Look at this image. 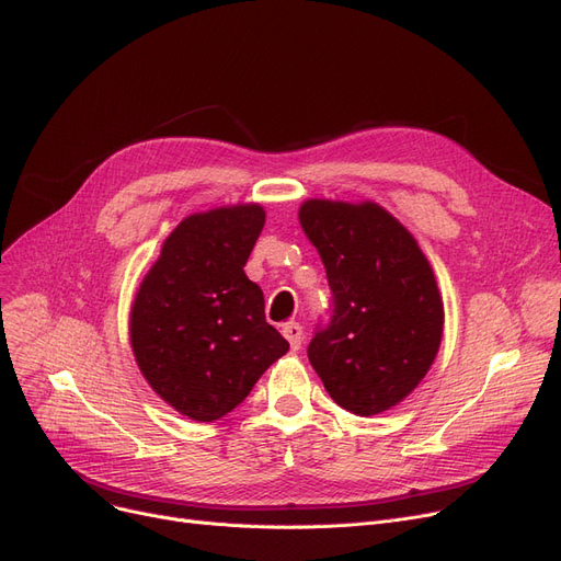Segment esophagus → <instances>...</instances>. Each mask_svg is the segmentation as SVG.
I'll return each mask as SVG.
<instances>
[{"instance_id":"34e87169","label":"esophagus","mask_w":561,"mask_h":561,"mask_svg":"<svg viewBox=\"0 0 561 561\" xmlns=\"http://www.w3.org/2000/svg\"><path fill=\"white\" fill-rule=\"evenodd\" d=\"M282 333H284V337L288 340V344H291L294 351L300 348V344H302V325H300V323H296V321L284 323V325H282Z\"/></svg>"}]
</instances>
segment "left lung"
<instances>
[{
	"label": "left lung",
	"mask_w": 561,
	"mask_h": 561,
	"mask_svg": "<svg viewBox=\"0 0 561 561\" xmlns=\"http://www.w3.org/2000/svg\"><path fill=\"white\" fill-rule=\"evenodd\" d=\"M298 217L333 291L330 319L307 346L309 363L342 409L388 411L423 381L442 344L444 302L432 267L377 203L312 198Z\"/></svg>",
	"instance_id": "left-lung-1"
}]
</instances>
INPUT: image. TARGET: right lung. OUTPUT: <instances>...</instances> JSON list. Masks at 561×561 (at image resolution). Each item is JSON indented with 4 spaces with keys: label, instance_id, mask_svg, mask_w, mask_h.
<instances>
[{
    "label": "right lung",
    "instance_id": "right-lung-1",
    "mask_svg": "<svg viewBox=\"0 0 561 561\" xmlns=\"http://www.w3.org/2000/svg\"><path fill=\"white\" fill-rule=\"evenodd\" d=\"M263 224L256 203L182 219L131 305L129 337L142 377L192 421L233 411L288 351L265 321L263 291L242 270Z\"/></svg>",
    "mask_w": 561,
    "mask_h": 561
}]
</instances>
